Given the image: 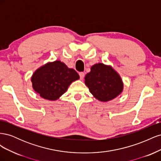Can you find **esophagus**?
<instances>
[{
	"instance_id": "1",
	"label": "esophagus",
	"mask_w": 161,
	"mask_h": 161,
	"mask_svg": "<svg viewBox=\"0 0 161 161\" xmlns=\"http://www.w3.org/2000/svg\"><path fill=\"white\" fill-rule=\"evenodd\" d=\"M79 76L80 79H83L85 77V73L84 72H79Z\"/></svg>"
}]
</instances>
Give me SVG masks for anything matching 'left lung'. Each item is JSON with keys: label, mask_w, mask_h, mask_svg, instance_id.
Instances as JSON below:
<instances>
[{"label": "left lung", "mask_w": 161, "mask_h": 161, "mask_svg": "<svg viewBox=\"0 0 161 161\" xmlns=\"http://www.w3.org/2000/svg\"><path fill=\"white\" fill-rule=\"evenodd\" d=\"M85 83L97 99L108 102L119 95L124 83L119 75L111 66L98 63L92 66L85 77Z\"/></svg>", "instance_id": "1"}]
</instances>
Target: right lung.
Here are the masks:
<instances>
[{
    "label": "right lung",
    "instance_id": "right-lung-1",
    "mask_svg": "<svg viewBox=\"0 0 161 161\" xmlns=\"http://www.w3.org/2000/svg\"><path fill=\"white\" fill-rule=\"evenodd\" d=\"M79 75L64 62L56 60L39 68L31 76L32 87L42 98L56 101L67 91Z\"/></svg>",
    "mask_w": 161,
    "mask_h": 161
}]
</instances>
